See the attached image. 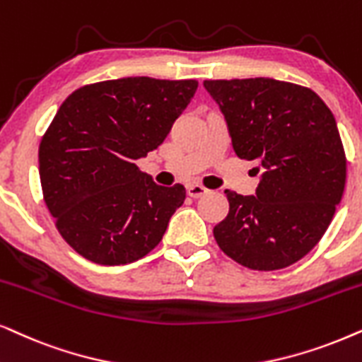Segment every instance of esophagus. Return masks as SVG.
I'll use <instances>...</instances> for the list:
<instances>
[{"mask_svg":"<svg viewBox=\"0 0 362 362\" xmlns=\"http://www.w3.org/2000/svg\"><path fill=\"white\" fill-rule=\"evenodd\" d=\"M208 191V187H204L203 185H196V182L194 185L187 186V194H189L191 198H201V196H204Z\"/></svg>","mask_w":362,"mask_h":362,"instance_id":"obj_1","label":"esophagus"}]
</instances>
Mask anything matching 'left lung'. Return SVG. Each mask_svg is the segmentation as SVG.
<instances>
[{
    "mask_svg": "<svg viewBox=\"0 0 362 362\" xmlns=\"http://www.w3.org/2000/svg\"><path fill=\"white\" fill-rule=\"evenodd\" d=\"M238 158L264 175L256 196L226 189L229 213L213 229L224 255L255 271L303 259L325 236L346 185L336 119L313 89L273 78L208 79Z\"/></svg>",
    "mask_w": 362,
    "mask_h": 362,
    "instance_id": "1",
    "label": "left lung"
}]
</instances>
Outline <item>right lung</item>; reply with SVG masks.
<instances>
[{
  "label": "right lung",
  "mask_w": 362,
  "mask_h": 362,
  "mask_svg": "<svg viewBox=\"0 0 362 362\" xmlns=\"http://www.w3.org/2000/svg\"><path fill=\"white\" fill-rule=\"evenodd\" d=\"M196 79L119 78L73 91L40 143V180L54 226L103 266L158 246L186 189L156 185L136 166L156 149L194 96Z\"/></svg>",
  "instance_id": "add662e5"
}]
</instances>
